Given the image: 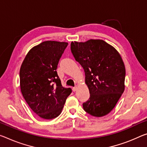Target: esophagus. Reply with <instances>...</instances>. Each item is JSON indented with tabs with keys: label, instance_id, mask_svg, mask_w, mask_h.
<instances>
[{
	"label": "esophagus",
	"instance_id": "esophagus-1",
	"mask_svg": "<svg viewBox=\"0 0 147 147\" xmlns=\"http://www.w3.org/2000/svg\"><path fill=\"white\" fill-rule=\"evenodd\" d=\"M76 90H77V86H74V87L73 88V92H76Z\"/></svg>",
	"mask_w": 147,
	"mask_h": 147
}]
</instances>
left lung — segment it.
I'll use <instances>...</instances> for the list:
<instances>
[{"mask_svg":"<svg viewBox=\"0 0 147 147\" xmlns=\"http://www.w3.org/2000/svg\"><path fill=\"white\" fill-rule=\"evenodd\" d=\"M71 52L85 72V84L90 97L83 103L90 115L101 117L115 108L125 89V69L115 47L100 39L74 41Z\"/></svg>","mask_w":147,"mask_h":147,"instance_id":"obj_1","label":"left lung"}]
</instances>
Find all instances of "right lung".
Returning <instances> with one entry per match:
<instances>
[{
  "mask_svg": "<svg viewBox=\"0 0 147 147\" xmlns=\"http://www.w3.org/2000/svg\"><path fill=\"white\" fill-rule=\"evenodd\" d=\"M67 45L65 42H42L29 51L21 65L23 97L31 110L43 119L57 117L72 92L71 88L63 87L56 71Z\"/></svg>",
  "mask_w": 147,
  "mask_h": 147,
  "instance_id": "add662e5",
  "label": "right lung"
}]
</instances>
